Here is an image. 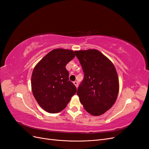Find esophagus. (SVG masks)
Wrapping results in <instances>:
<instances>
[{
  "label": "esophagus",
  "instance_id": "obj_1",
  "mask_svg": "<svg viewBox=\"0 0 149 149\" xmlns=\"http://www.w3.org/2000/svg\"><path fill=\"white\" fill-rule=\"evenodd\" d=\"M73 83L75 85V86L76 87V88H78V83L77 81H74Z\"/></svg>",
  "mask_w": 149,
  "mask_h": 149
}]
</instances>
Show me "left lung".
I'll use <instances>...</instances> for the list:
<instances>
[{
  "label": "left lung",
  "instance_id": "left-lung-1",
  "mask_svg": "<svg viewBox=\"0 0 149 149\" xmlns=\"http://www.w3.org/2000/svg\"><path fill=\"white\" fill-rule=\"evenodd\" d=\"M84 77L77 94L85 110L94 116L103 114L115 103L119 83L111 61L96 49L76 51Z\"/></svg>",
  "mask_w": 149,
  "mask_h": 149
}]
</instances>
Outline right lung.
Here are the masks:
<instances>
[{"label": "right lung", "mask_w": 149, "mask_h": 149, "mask_svg": "<svg viewBox=\"0 0 149 149\" xmlns=\"http://www.w3.org/2000/svg\"><path fill=\"white\" fill-rule=\"evenodd\" d=\"M76 53L71 49H54L34 68L31 79L33 96L40 106L49 113L63 110L76 92L66 69Z\"/></svg>", "instance_id": "right-lung-1"}]
</instances>
